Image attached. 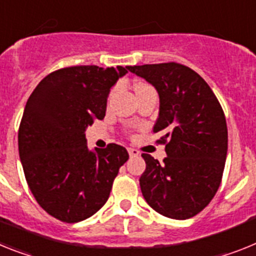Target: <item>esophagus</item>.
Returning <instances> with one entry per match:
<instances>
[{
  "label": "esophagus",
  "instance_id": "obj_1",
  "mask_svg": "<svg viewBox=\"0 0 256 256\" xmlns=\"http://www.w3.org/2000/svg\"><path fill=\"white\" fill-rule=\"evenodd\" d=\"M128 152H130V156H138L140 152L137 149H133V148H128Z\"/></svg>",
  "mask_w": 256,
  "mask_h": 256
}]
</instances>
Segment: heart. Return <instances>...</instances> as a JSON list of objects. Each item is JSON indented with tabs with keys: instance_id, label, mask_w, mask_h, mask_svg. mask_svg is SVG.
<instances>
[{
	"instance_id": "heart-1",
	"label": "heart",
	"mask_w": 256,
	"mask_h": 256,
	"mask_svg": "<svg viewBox=\"0 0 256 256\" xmlns=\"http://www.w3.org/2000/svg\"><path fill=\"white\" fill-rule=\"evenodd\" d=\"M140 85H142V84H140Z\"/></svg>"
}]
</instances>
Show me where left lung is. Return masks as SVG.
I'll use <instances>...</instances> for the list:
<instances>
[{
	"label": "left lung",
	"mask_w": 256,
	"mask_h": 256,
	"mask_svg": "<svg viewBox=\"0 0 256 256\" xmlns=\"http://www.w3.org/2000/svg\"><path fill=\"white\" fill-rule=\"evenodd\" d=\"M159 94L154 133L167 156L159 163L142 154L146 170L140 186L149 206L160 215L185 220L211 202L222 182L228 130L214 92L196 71L176 62L128 66Z\"/></svg>",
	"instance_id": "8db88e82"
}]
</instances>
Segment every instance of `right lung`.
Wrapping results in <instances>:
<instances>
[{
	"instance_id": "obj_1",
	"label": "right lung",
	"mask_w": 256,
	"mask_h": 256,
	"mask_svg": "<svg viewBox=\"0 0 256 256\" xmlns=\"http://www.w3.org/2000/svg\"><path fill=\"white\" fill-rule=\"evenodd\" d=\"M126 67L74 66L44 78L28 98L18 132L24 176L37 203L56 219L78 222L110 196L126 148L88 149L85 130L106 114L107 97Z\"/></svg>"
}]
</instances>
